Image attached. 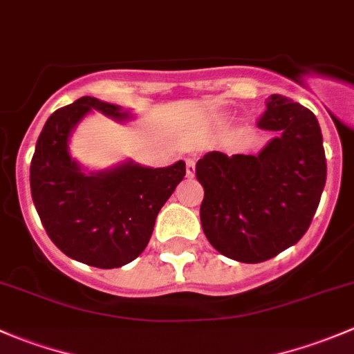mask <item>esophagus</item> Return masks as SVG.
<instances>
[{
  "label": "esophagus",
  "instance_id": "1",
  "mask_svg": "<svg viewBox=\"0 0 354 354\" xmlns=\"http://www.w3.org/2000/svg\"><path fill=\"white\" fill-rule=\"evenodd\" d=\"M185 164H187V176L192 178L195 174V159H185Z\"/></svg>",
  "mask_w": 354,
  "mask_h": 354
}]
</instances>
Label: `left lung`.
I'll list each match as a JSON object with an SVG mask.
<instances>
[{
  "label": "left lung",
  "instance_id": "obj_1",
  "mask_svg": "<svg viewBox=\"0 0 354 354\" xmlns=\"http://www.w3.org/2000/svg\"><path fill=\"white\" fill-rule=\"evenodd\" d=\"M259 128L277 131L257 156L207 152L195 174L203 187L200 223L227 259L259 263L298 243L326 187L327 162L315 114L284 95L266 101Z\"/></svg>",
  "mask_w": 354,
  "mask_h": 354
}]
</instances>
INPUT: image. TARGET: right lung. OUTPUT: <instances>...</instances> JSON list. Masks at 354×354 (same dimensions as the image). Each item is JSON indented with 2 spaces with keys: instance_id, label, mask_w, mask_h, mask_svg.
Instances as JSON below:
<instances>
[{
  "instance_id": "right-lung-1",
  "label": "right lung",
  "mask_w": 354,
  "mask_h": 354,
  "mask_svg": "<svg viewBox=\"0 0 354 354\" xmlns=\"http://www.w3.org/2000/svg\"><path fill=\"white\" fill-rule=\"evenodd\" d=\"M92 109L116 121L131 114L95 97L77 99L46 121L30 162V192L51 241L77 262L99 269L130 263L147 246L160 207L183 180L187 167H144L127 160L85 173L71 159V131Z\"/></svg>"
}]
</instances>
